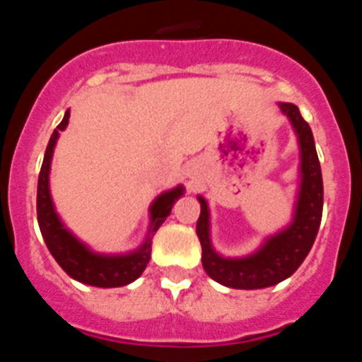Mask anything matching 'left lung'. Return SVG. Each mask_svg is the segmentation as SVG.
<instances>
[{"label":"left lung","mask_w":362,"mask_h":362,"mask_svg":"<svg viewBox=\"0 0 362 362\" xmlns=\"http://www.w3.org/2000/svg\"><path fill=\"white\" fill-rule=\"evenodd\" d=\"M281 112L288 116L299 136L300 145V183L293 223L267 241V245L245 259H223L212 250L209 238V206L199 197L201 214L197 219V238L203 248L204 272L217 283L230 288H267L290 277L305 261L317 238L322 217V174L310 124L303 119L299 108L292 103H281Z\"/></svg>","instance_id":"obj_1"}]
</instances>
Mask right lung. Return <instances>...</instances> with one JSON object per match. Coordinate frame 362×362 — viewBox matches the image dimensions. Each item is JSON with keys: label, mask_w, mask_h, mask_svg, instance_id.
<instances>
[{"label": "right lung", "mask_w": 362, "mask_h": 362, "mask_svg": "<svg viewBox=\"0 0 362 362\" xmlns=\"http://www.w3.org/2000/svg\"><path fill=\"white\" fill-rule=\"evenodd\" d=\"M70 112H65V117L57 129L50 136V141L45 150L43 165H41L40 177H37V223H40L41 235H43L47 248L50 250L52 257L57 264L69 274L72 279L79 283L92 284L99 288H114V286H124L132 283L134 279L141 276L150 261V252H152V243L146 239L145 245L130 255H119V257H103L88 252L78 239H74L63 225L57 219L54 212L52 199L49 192V170L50 159H52L54 145L63 129L69 124ZM183 194V188L177 187L174 190L166 192L163 196L153 201L150 214H152V228L150 232H156L159 226L165 223L166 216L170 214L172 204L175 203L179 196Z\"/></svg>", "instance_id": "1"}]
</instances>
